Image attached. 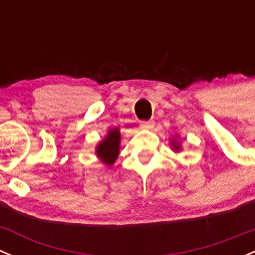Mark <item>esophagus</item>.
Here are the masks:
<instances>
[{"label":"esophagus","instance_id":"1","mask_svg":"<svg viewBox=\"0 0 255 255\" xmlns=\"http://www.w3.org/2000/svg\"><path fill=\"white\" fill-rule=\"evenodd\" d=\"M153 125H155L153 120H146V122H141L140 128H143V130H150V128H153Z\"/></svg>","mask_w":255,"mask_h":255}]
</instances>
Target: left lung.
<instances>
[{
  "mask_svg": "<svg viewBox=\"0 0 255 255\" xmlns=\"http://www.w3.org/2000/svg\"><path fill=\"white\" fill-rule=\"evenodd\" d=\"M171 146H172V150L173 151H180L181 150V146L177 141L175 140H171Z\"/></svg>",
  "mask_w": 255,
  "mask_h": 255,
  "instance_id": "8db88e82",
  "label": "left lung"
}]
</instances>
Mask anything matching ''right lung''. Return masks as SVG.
Here are the masks:
<instances>
[{
  "label": "right lung",
  "mask_w": 255,
  "mask_h": 255,
  "mask_svg": "<svg viewBox=\"0 0 255 255\" xmlns=\"http://www.w3.org/2000/svg\"><path fill=\"white\" fill-rule=\"evenodd\" d=\"M120 131L119 128H112L109 130L108 135L103 141H100L99 145L97 146V155L98 157L104 162L105 165L112 166L117 161L119 156L120 148Z\"/></svg>",
  "instance_id": "right-lung-1"
}]
</instances>
